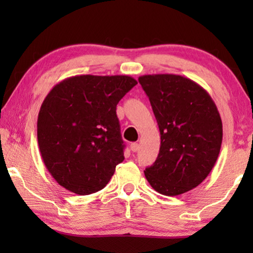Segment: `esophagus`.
I'll use <instances>...</instances> for the list:
<instances>
[{
  "mask_svg": "<svg viewBox=\"0 0 253 253\" xmlns=\"http://www.w3.org/2000/svg\"><path fill=\"white\" fill-rule=\"evenodd\" d=\"M130 150L132 152H137L138 150H139V145H138L137 143H132L130 145Z\"/></svg>",
  "mask_w": 253,
  "mask_h": 253,
  "instance_id": "obj_1",
  "label": "esophagus"
}]
</instances>
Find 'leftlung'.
I'll return each instance as SVG.
<instances>
[{"mask_svg": "<svg viewBox=\"0 0 253 253\" xmlns=\"http://www.w3.org/2000/svg\"><path fill=\"white\" fill-rule=\"evenodd\" d=\"M150 99L161 134L153 166L144 170L155 191L178 196L198 186L212 170L222 143V121L199 84L179 75L138 78Z\"/></svg>", "mask_w": 253, "mask_h": 253, "instance_id": "obj_1", "label": "left lung"}]
</instances>
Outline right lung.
<instances>
[{
	"label": "right lung",
	"mask_w": 253,
	"mask_h": 253,
	"mask_svg": "<svg viewBox=\"0 0 253 253\" xmlns=\"http://www.w3.org/2000/svg\"><path fill=\"white\" fill-rule=\"evenodd\" d=\"M137 85L130 76L81 75L54 86L38 115L43 164L61 186L79 196L108 184L124 160L116 106Z\"/></svg>",
	"instance_id": "right-lung-1"
}]
</instances>
